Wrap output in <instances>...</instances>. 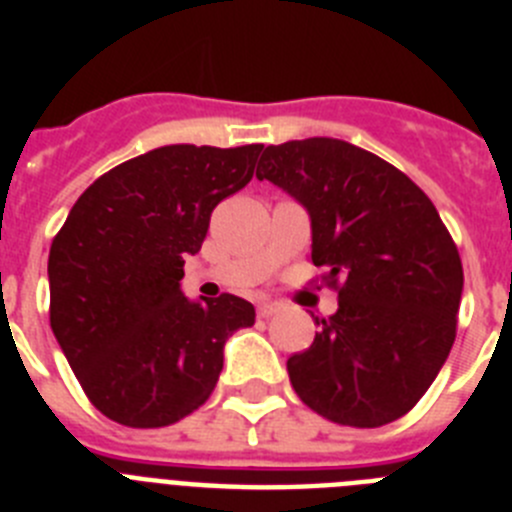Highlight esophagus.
I'll list each match as a JSON object with an SVG mask.
<instances>
[{"instance_id": "1", "label": "esophagus", "mask_w": 512, "mask_h": 512, "mask_svg": "<svg viewBox=\"0 0 512 512\" xmlns=\"http://www.w3.org/2000/svg\"><path fill=\"white\" fill-rule=\"evenodd\" d=\"M274 312H279V302L266 300V302H261V305H259V318H271Z\"/></svg>"}]
</instances>
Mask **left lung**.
Wrapping results in <instances>:
<instances>
[{
	"mask_svg": "<svg viewBox=\"0 0 512 512\" xmlns=\"http://www.w3.org/2000/svg\"><path fill=\"white\" fill-rule=\"evenodd\" d=\"M256 176L292 194L312 225V264L338 292L289 382L323 418L377 428L431 387L456 338L464 269L423 189L338 138L266 146Z\"/></svg>",
	"mask_w": 512,
	"mask_h": 512,
	"instance_id": "8db88e82",
	"label": "left lung"
}]
</instances>
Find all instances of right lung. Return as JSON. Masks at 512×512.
Masks as SVG:
<instances>
[{
    "mask_svg": "<svg viewBox=\"0 0 512 512\" xmlns=\"http://www.w3.org/2000/svg\"><path fill=\"white\" fill-rule=\"evenodd\" d=\"M261 143L164 146L102 174L51 243V328L94 408L161 428L205 405L230 333L256 320L235 295H182L184 256L246 187Z\"/></svg>",
    "mask_w": 512,
    "mask_h": 512,
    "instance_id": "right-lung-1",
    "label": "right lung"
}]
</instances>
